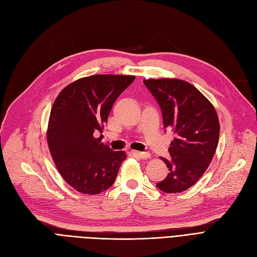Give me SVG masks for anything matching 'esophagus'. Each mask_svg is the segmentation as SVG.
I'll use <instances>...</instances> for the list:
<instances>
[{
	"mask_svg": "<svg viewBox=\"0 0 257 257\" xmlns=\"http://www.w3.org/2000/svg\"><path fill=\"white\" fill-rule=\"evenodd\" d=\"M132 155H134L135 157L141 158V159H148L150 157V154L147 153V151H137V150H134V151H132Z\"/></svg>",
	"mask_w": 257,
	"mask_h": 257,
	"instance_id": "34e87169",
	"label": "esophagus"
}]
</instances>
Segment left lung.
Here are the masks:
<instances>
[{"mask_svg":"<svg viewBox=\"0 0 257 257\" xmlns=\"http://www.w3.org/2000/svg\"><path fill=\"white\" fill-rule=\"evenodd\" d=\"M144 84L162 110L163 126L176 135L162 159L169 173L157 187L181 193L202 177L219 141V120L213 104L193 84L180 79H148Z\"/></svg>","mask_w":257,"mask_h":257,"instance_id":"left-lung-1","label":"left lung"}]
</instances>
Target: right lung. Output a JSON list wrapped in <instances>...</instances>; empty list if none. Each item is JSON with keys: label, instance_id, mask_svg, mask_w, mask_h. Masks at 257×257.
I'll return each instance as SVG.
<instances>
[{"label": "right lung", "instance_id": "right-lung-1", "mask_svg": "<svg viewBox=\"0 0 257 257\" xmlns=\"http://www.w3.org/2000/svg\"><path fill=\"white\" fill-rule=\"evenodd\" d=\"M135 76L93 75L72 82L59 93L51 111L47 144L61 177L81 194L96 195L115 181L126 159L101 143L114 101Z\"/></svg>", "mask_w": 257, "mask_h": 257}]
</instances>
